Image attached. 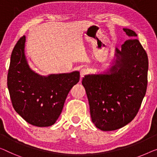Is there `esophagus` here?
Masks as SVG:
<instances>
[{
	"instance_id": "34e87169",
	"label": "esophagus",
	"mask_w": 157,
	"mask_h": 157,
	"mask_svg": "<svg viewBox=\"0 0 157 157\" xmlns=\"http://www.w3.org/2000/svg\"><path fill=\"white\" fill-rule=\"evenodd\" d=\"M88 72H89V71H88L87 69H86V68L81 69V71H80V77H81V78H82L83 77H85L86 75H87Z\"/></svg>"
}]
</instances>
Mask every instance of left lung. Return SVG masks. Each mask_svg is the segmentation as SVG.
Instances as JSON below:
<instances>
[{"label":"left lung","instance_id":"1","mask_svg":"<svg viewBox=\"0 0 157 157\" xmlns=\"http://www.w3.org/2000/svg\"><path fill=\"white\" fill-rule=\"evenodd\" d=\"M130 37L116 48V59L103 72L86 75L82 84L90 104L92 123L103 131H112L132 121L145 95L148 58L132 29L123 28Z\"/></svg>","mask_w":157,"mask_h":157}]
</instances>
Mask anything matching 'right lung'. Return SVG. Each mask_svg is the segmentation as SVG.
<instances>
[{"mask_svg":"<svg viewBox=\"0 0 157 157\" xmlns=\"http://www.w3.org/2000/svg\"><path fill=\"white\" fill-rule=\"evenodd\" d=\"M26 36L19 39L10 57L8 88L13 108L27 123L37 127L54 124L70 90L79 81V72L41 75L25 55Z\"/></svg>","mask_w":157,"mask_h":157,"instance_id":"1","label":"right lung"}]
</instances>
